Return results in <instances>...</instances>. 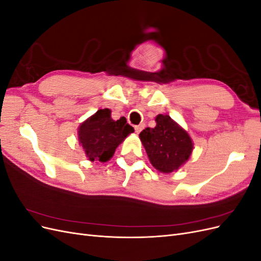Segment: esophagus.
<instances>
[{"label": "esophagus", "instance_id": "obj_1", "mask_svg": "<svg viewBox=\"0 0 261 261\" xmlns=\"http://www.w3.org/2000/svg\"><path fill=\"white\" fill-rule=\"evenodd\" d=\"M145 128V124L144 123H141V124H139V125H136L135 126V132L137 133V134H139L141 130H143Z\"/></svg>", "mask_w": 261, "mask_h": 261}]
</instances>
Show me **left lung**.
I'll return each mask as SVG.
<instances>
[{
	"mask_svg": "<svg viewBox=\"0 0 261 261\" xmlns=\"http://www.w3.org/2000/svg\"><path fill=\"white\" fill-rule=\"evenodd\" d=\"M155 122V127L145 128L139 137L153 167L163 173H171L192 154V139L169 115L159 114Z\"/></svg>",
	"mask_w": 261,
	"mask_h": 261,
	"instance_id": "8db88e82",
	"label": "left lung"
}]
</instances>
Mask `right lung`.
<instances>
[{"mask_svg":"<svg viewBox=\"0 0 261 261\" xmlns=\"http://www.w3.org/2000/svg\"><path fill=\"white\" fill-rule=\"evenodd\" d=\"M133 132L134 128L126 123L125 117L114 121L111 111L103 109L98 110L81 125L78 138L90 161L106 162L111 159L117 146Z\"/></svg>","mask_w":261,"mask_h":261,"instance_id":"right-lung-1","label":"right lung"}]
</instances>
